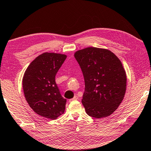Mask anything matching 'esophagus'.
Segmentation results:
<instances>
[{
    "label": "esophagus",
    "mask_w": 151,
    "mask_h": 151,
    "mask_svg": "<svg viewBox=\"0 0 151 151\" xmlns=\"http://www.w3.org/2000/svg\"><path fill=\"white\" fill-rule=\"evenodd\" d=\"M77 99H78V96H75L72 99H70L69 101L70 102V101H75V100H77Z\"/></svg>",
    "instance_id": "esophagus-1"
}]
</instances>
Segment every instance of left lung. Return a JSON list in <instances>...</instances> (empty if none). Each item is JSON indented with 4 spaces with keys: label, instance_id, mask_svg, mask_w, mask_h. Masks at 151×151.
<instances>
[{
    "label": "left lung",
    "instance_id": "8db88e82",
    "mask_svg": "<svg viewBox=\"0 0 151 151\" xmlns=\"http://www.w3.org/2000/svg\"><path fill=\"white\" fill-rule=\"evenodd\" d=\"M83 74L82 104L88 115L103 118L111 115L124 99L127 75L116 55L106 48L88 47L75 52Z\"/></svg>",
    "mask_w": 151,
    "mask_h": 151
}]
</instances>
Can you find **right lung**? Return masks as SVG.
Wrapping results in <instances>:
<instances>
[{"instance_id":"right-lung-1","label":"right lung","mask_w":151,"mask_h":151,"mask_svg":"<svg viewBox=\"0 0 151 151\" xmlns=\"http://www.w3.org/2000/svg\"><path fill=\"white\" fill-rule=\"evenodd\" d=\"M67 55L44 52L36 57L24 72L22 88L26 101L37 115L55 120L64 114L66 99L55 83V75Z\"/></svg>"}]
</instances>
